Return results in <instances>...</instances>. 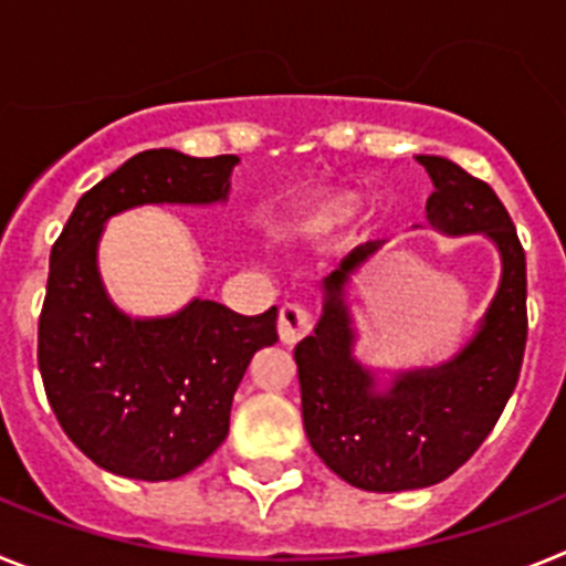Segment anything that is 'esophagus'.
<instances>
[{
	"label": "esophagus",
	"mask_w": 566,
	"mask_h": 566,
	"mask_svg": "<svg viewBox=\"0 0 566 566\" xmlns=\"http://www.w3.org/2000/svg\"><path fill=\"white\" fill-rule=\"evenodd\" d=\"M312 328H314V317L308 306H303V303H286V306L280 308L277 334L286 345H294L303 337H308Z\"/></svg>",
	"instance_id": "1"
}]
</instances>
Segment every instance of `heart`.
Returning a JSON list of instances; mask_svg holds the SVG:
<instances>
[{
	"label": "heart",
	"instance_id": "heart-1",
	"mask_svg": "<svg viewBox=\"0 0 566 566\" xmlns=\"http://www.w3.org/2000/svg\"><path fill=\"white\" fill-rule=\"evenodd\" d=\"M348 212H352V201L348 198H328V201L317 203V207L312 209V212L303 214V221H300V232L308 234V238H317V234H326L332 232L334 227H339V223L348 218Z\"/></svg>",
	"mask_w": 566,
	"mask_h": 566
}]
</instances>
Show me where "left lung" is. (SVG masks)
<instances>
[{
	"mask_svg": "<svg viewBox=\"0 0 566 566\" xmlns=\"http://www.w3.org/2000/svg\"><path fill=\"white\" fill-rule=\"evenodd\" d=\"M433 181L428 221L444 234L482 232L502 258L499 292L476 334L437 368H413L379 391L354 359L345 283L382 243L354 249L323 280V317L294 348L303 424L326 468L371 493L448 479L488 439L518 382L527 343V263L507 209L484 181L439 155H417Z\"/></svg>",
	"mask_w": 566,
	"mask_h": 566,
	"instance_id": "obj_1",
	"label": "left lung"
}]
</instances>
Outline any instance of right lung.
I'll return each instance as SVG.
<instances>
[{
	"mask_svg": "<svg viewBox=\"0 0 566 566\" xmlns=\"http://www.w3.org/2000/svg\"><path fill=\"white\" fill-rule=\"evenodd\" d=\"M238 155L147 149L78 198L50 249L39 371L62 431L115 476L167 482L207 462L254 354L277 343V308L243 317L192 300L169 317H127L104 292V223L142 203H221Z\"/></svg>",
	"mask_w": 566,
	"mask_h": 566,
	"instance_id": "1",
	"label": "right lung"
}]
</instances>
